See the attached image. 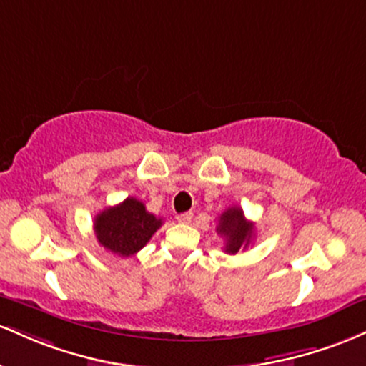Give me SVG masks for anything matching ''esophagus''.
Instances as JSON below:
<instances>
[{
    "mask_svg": "<svg viewBox=\"0 0 366 366\" xmlns=\"http://www.w3.org/2000/svg\"><path fill=\"white\" fill-rule=\"evenodd\" d=\"M176 219H178V223L188 224V223H192V219H194V214H192V212H183V214H179Z\"/></svg>",
    "mask_w": 366,
    "mask_h": 366,
    "instance_id": "esophagus-1",
    "label": "esophagus"
}]
</instances>
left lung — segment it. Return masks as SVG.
<instances>
[{"label": "left lung", "mask_w": 366, "mask_h": 366, "mask_svg": "<svg viewBox=\"0 0 366 366\" xmlns=\"http://www.w3.org/2000/svg\"><path fill=\"white\" fill-rule=\"evenodd\" d=\"M217 233L227 240L224 252L237 254L240 249H247L254 237V223L245 219L240 207H229L219 216Z\"/></svg>", "instance_id": "obj_1"}]
</instances>
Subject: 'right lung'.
Masks as SVG:
<instances>
[{
	"mask_svg": "<svg viewBox=\"0 0 366 366\" xmlns=\"http://www.w3.org/2000/svg\"><path fill=\"white\" fill-rule=\"evenodd\" d=\"M93 227L102 247L129 257L149 244L152 235L162 227V219L150 214L138 199L128 197L124 202L104 209L94 217Z\"/></svg>",
	"mask_w": 366,
	"mask_h": 366,
	"instance_id": "add662e5",
	"label": "right lung"
}]
</instances>
